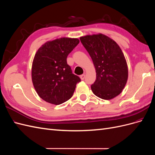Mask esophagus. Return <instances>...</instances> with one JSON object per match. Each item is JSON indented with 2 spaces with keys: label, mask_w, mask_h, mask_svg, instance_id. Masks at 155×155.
<instances>
[{
  "label": "esophagus",
  "mask_w": 155,
  "mask_h": 155,
  "mask_svg": "<svg viewBox=\"0 0 155 155\" xmlns=\"http://www.w3.org/2000/svg\"><path fill=\"white\" fill-rule=\"evenodd\" d=\"M85 75L84 74H82V75H81V76H80V78H81V80H83V79H85Z\"/></svg>",
  "instance_id": "esophagus-1"
}]
</instances>
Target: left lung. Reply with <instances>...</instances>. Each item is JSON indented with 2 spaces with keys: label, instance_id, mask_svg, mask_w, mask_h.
<instances>
[{
  "label": "left lung",
  "instance_id": "8db88e82",
  "mask_svg": "<svg viewBox=\"0 0 155 155\" xmlns=\"http://www.w3.org/2000/svg\"><path fill=\"white\" fill-rule=\"evenodd\" d=\"M80 41L96 68V79L91 85L93 93L106 100L119 95L128 78L127 65L120 46L103 34L81 37Z\"/></svg>",
  "mask_w": 155,
  "mask_h": 155
}]
</instances>
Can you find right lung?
I'll return each mask as SVG.
<instances>
[{"label":"right lung","instance_id":"right-lung-1","mask_svg":"<svg viewBox=\"0 0 155 155\" xmlns=\"http://www.w3.org/2000/svg\"><path fill=\"white\" fill-rule=\"evenodd\" d=\"M79 43L78 39L63 37L47 42L37 50L32 63V82L45 101L60 105L72 96L81 79L72 73L67 58Z\"/></svg>","mask_w":155,"mask_h":155}]
</instances>
